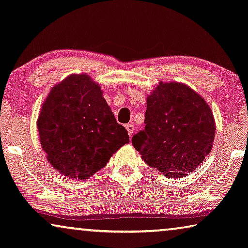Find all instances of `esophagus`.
Here are the masks:
<instances>
[{"label":"esophagus","mask_w":248,"mask_h":248,"mask_svg":"<svg viewBox=\"0 0 248 248\" xmlns=\"http://www.w3.org/2000/svg\"><path fill=\"white\" fill-rule=\"evenodd\" d=\"M125 129H127L129 136L132 137L133 132H135V125H133L132 124H125Z\"/></svg>","instance_id":"obj_1"}]
</instances>
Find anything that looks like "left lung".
Instances as JSON below:
<instances>
[{
  "mask_svg": "<svg viewBox=\"0 0 248 248\" xmlns=\"http://www.w3.org/2000/svg\"><path fill=\"white\" fill-rule=\"evenodd\" d=\"M144 124L132 144L145 163L172 179L193 172L213 147V112L182 82H159L147 98Z\"/></svg>",
  "mask_w": 248,
  "mask_h": 248,
  "instance_id": "left-lung-1",
  "label": "left lung"
}]
</instances>
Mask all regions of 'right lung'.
Segmentation results:
<instances>
[{
    "label": "right lung",
    "instance_id": "add662e5",
    "mask_svg": "<svg viewBox=\"0 0 248 248\" xmlns=\"http://www.w3.org/2000/svg\"><path fill=\"white\" fill-rule=\"evenodd\" d=\"M47 160L66 178L87 180L129 142L97 82L88 75H70L55 85L37 119Z\"/></svg>",
    "mask_w": 248,
    "mask_h": 248
}]
</instances>
